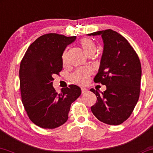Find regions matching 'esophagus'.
<instances>
[{"mask_svg": "<svg viewBox=\"0 0 153 153\" xmlns=\"http://www.w3.org/2000/svg\"><path fill=\"white\" fill-rule=\"evenodd\" d=\"M81 91H82V94H85V93H87V92H88V89L83 88H81Z\"/></svg>", "mask_w": 153, "mask_h": 153, "instance_id": "esophagus-1", "label": "esophagus"}]
</instances>
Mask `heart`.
<instances>
[{
	"mask_svg": "<svg viewBox=\"0 0 153 153\" xmlns=\"http://www.w3.org/2000/svg\"><path fill=\"white\" fill-rule=\"evenodd\" d=\"M80 46L82 48L83 52L85 53V55L89 56L90 54H93L95 53L97 50V46L93 40L90 38H83L80 40ZM62 59L63 63H65L67 61V53L65 51L63 53ZM90 75V71L88 69L79 68L75 71L71 75V80L73 82L77 83L78 85H85L89 80Z\"/></svg>",
	"mask_w": 153,
	"mask_h": 153,
	"instance_id": "1",
	"label": "heart"
}]
</instances>
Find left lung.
Here are the masks:
<instances>
[{
	"label": "left lung",
	"mask_w": 153,
	"mask_h": 153,
	"mask_svg": "<svg viewBox=\"0 0 153 153\" xmlns=\"http://www.w3.org/2000/svg\"><path fill=\"white\" fill-rule=\"evenodd\" d=\"M88 35H101L103 39V53L94 81L107 87L101 94L90 89L97 96V102L91 107V111L102 122L119 125L128 119L138 101L140 60L128 42L115 31H98Z\"/></svg>",
	"instance_id": "obj_1"
}]
</instances>
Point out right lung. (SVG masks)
I'll list each match as a JSON object with an SVG mask.
<instances>
[{"instance_id": "1", "label": "right lung", "mask_w": 153, "mask_h": 153, "mask_svg": "<svg viewBox=\"0 0 153 153\" xmlns=\"http://www.w3.org/2000/svg\"><path fill=\"white\" fill-rule=\"evenodd\" d=\"M76 36L49 33L29 46L20 66L21 97L31 121L43 128H55L68 119L71 104L80 95L78 86L71 85L60 93L53 87V75L63 68L62 55Z\"/></svg>"}]
</instances>
